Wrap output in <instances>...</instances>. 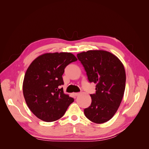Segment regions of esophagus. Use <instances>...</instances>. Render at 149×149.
<instances>
[{
    "label": "esophagus",
    "instance_id": "1",
    "mask_svg": "<svg viewBox=\"0 0 149 149\" xmlns=\"http://www.w3.org/2000/svg\"><path fill=\"white\" fill-rule=\"evenodd\" d=\"M79 93H74V96H78V95H79Z\"/></svg>",
    "mask_w": 149,
    "mask_h": 149
}]
</instances>
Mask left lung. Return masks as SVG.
I'll return each mask as SVG.
<instances>
[{
    "mask_svg": "<svg viewBox=\"0 0 149 149\" xmlns=\"http://www.w3.org/2000/svg\"><path fill=\"white\" fill-rule=\"evenodd\" d=\"M86 72L89 83L96 86L90 94L91 105L84 109L86 118L96 124L110 120L118 111L125 88V72L120 61L113 54L103 50H89L77 54Z\"/></svg>",
    "mask_w": 149,
    "mask_h": 149,
    "instance_id": "8db88e82",
    "label": "left lung"
}]
</instances>
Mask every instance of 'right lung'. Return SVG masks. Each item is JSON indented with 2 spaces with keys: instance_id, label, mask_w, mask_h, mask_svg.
<instances>
[{
  "instance_id": "right-lung-1",
  "label": "right lung",
  "mask_w": 149,
  "mask_h": 149,
  "mask_svg": "<svg viewBox=\"0 0 149 149\" xmlns=\"http://www.w3.org/2000/svg\"><path fill=\"white\" fill-rule=\"evenodd\" d=\"M77 58L70 53H45L31 63L25 74L23 93L30 111L40 119L53 122L63 116L74 101L61 88L65 68Z\"/></svg>"
}]
</instances>
